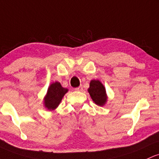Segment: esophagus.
<instances>
[{"mask_svg": "<svg viewBox=\"0 0 159 159\" xmlns=\"http://www.w3.org/2000/svg\"><path fill=\"white\" fill-rule=\"evenodd\" d=\"M75 90L76 91H82L83 87L82 86H79V87H78V88H75Z\"/></svg>", "mask_w": 159, "mask_h": 159, "instance_id": "34e87169", "label": "esophagus"}]
</instances>
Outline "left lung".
<instances>
[{"label": "left lung", "instance_id": "1", "mask_svg": "<svg viewBox=\"0 0 159 159\" xmlns=\"http://www.w3.org/2000/svg\"><path fill=\"white\" fill-rule=\"evenodd\" d=\"M88 92L93 102L97 105L101 106L106 103L107 97H106L105 88L98 80H93L90 81Z\"/></svg>", "mask_w": 159, "mask_h": 159}]
</instances>
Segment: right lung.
I'll return each mask as SVG.
<instances>
[{
    "mask_svg": "<svg viewBox=\"0 0 159 159\" xmlns=\"http://www.w3.org/2000/svg\"><path fill=\"white\" fill-rule=\"evenodd\" d=\"M68 89L62 88L60 83L55 82L50 84L44 99L45 107L49 110H53L59 106L62 97L67 93Z\"/></svg>",
    "mask_w": 159,
    "mask_h": 159,
    "instance_id": "1",
    "label": "right lung"
}]
</instances>
